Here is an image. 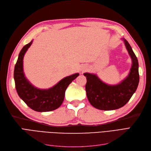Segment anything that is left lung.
<instances>
[{
	"mask_svg": "<svg viewBox=\"0 0 151 151\" xmlns=\"http://www.w3.org/2000/svg\"><path fill=\"white\" fill-rule=\"evenodd\" d=\"M126 48L132 60L129 75L119 84L109 86L98 77L89 73H84L87 83L86 91L89 103L94 108L101 110H113L125 105L135 92L139 83V62L129 42L123 39Z\"/></svg>",
	"mask_w": 151,
	"mask_h": 151,
	"instance_id": "left-lung-1",
	"label": "left lung"
}]
</instances>
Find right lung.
<instances>
[{"label": "right lung", "mask_w": 151, "mask_h": 151, "mask_svg": "<svg viewBox=\"0 0 151 151\" xmlns=\"http://www.w3.org/2000/svg\"><path fill=\"white\" fill-rule=\"evenodd\" d=\"M32 42L33 41L22 48L15 65L14 78L17 93L24 102L36 111L45 112L55 110L60 107L63 103L68 86L79 74H75L66 77L48 89H39L35 88L26 79L22 68L24 55Z\"/></svg>", "instance_id": "1"}]
</instances>
